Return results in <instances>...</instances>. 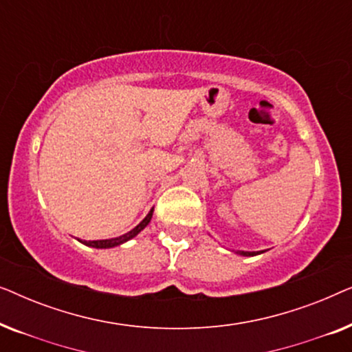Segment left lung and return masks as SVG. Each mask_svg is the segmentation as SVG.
<instances>
[{
  "label": "left lung",
  "mask_w": 352,
  "mask_h": 352,
  "mask_svg": "<svg viewBox=\"0 0 352 352\" xmlns=\"http://www.w3.org/2000/svg\"><path fill=\"white\" fill-rule=\"evenodd\" d=\"M237 254H240V256H254V254H259V253H263V252H242V250H237V252H235Z\"/></svg>",
  "instance_id": "1"
}]
</instances>
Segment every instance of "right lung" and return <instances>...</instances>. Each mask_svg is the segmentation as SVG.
<instances>
[{
    "label": "right lung",
    "instance_id": "obj_1",
    "mask_svg": "<svg viewBox=\"0 0 352 352\" xmlns=\"http://www.w3.org/2000/svg\"><path fill=\"white\" fill-rule=\"evenodd\" d=\"M152 214H153V208L148 211L146 218H144L141 223H139L136 228L129 230V232L120 235V237H115V239H105V240H81L78 239V242H81L83 245H86V247H93V248H113V247H118V245H123L124 242H128V240H131L136 237V235L141 232V230H144L147 228V224L151 223L152 219Z\"/></svg>",
    "mask_w": 352,
    "mask_h": 352
}]
</instances>
